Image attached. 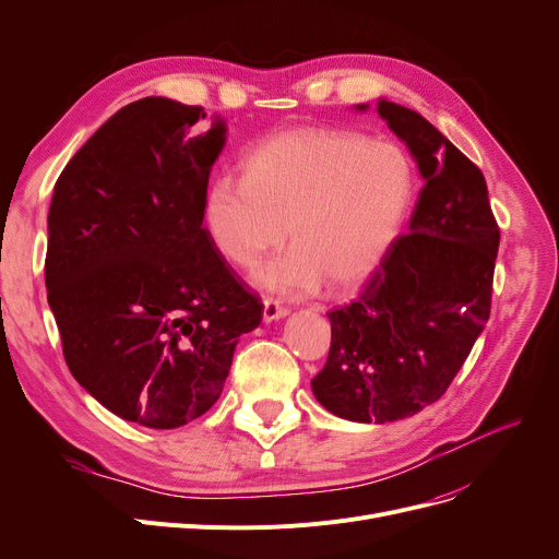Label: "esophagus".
<instances>
[{
	"label": "esophagus",
	"instance_id": "esophagus-1",
	"mask_svg": "<svg viewBox=\"0 0 559 559\" xmlns=\"http://www.w3.org/2000/svg\"><path fill=\"white\" fill-rule=\"evenodd\" d=\"M289 310L285 308V306H281L276 299H264L262 301V319L267 321H276V319H281V317H285Z\"/></svg>",
	"mask_w": 559,
	"mask_h": 559
}]
</instances>
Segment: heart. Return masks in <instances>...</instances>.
<instances>
[{"mask_svg": "<svg viewBox=\"0 0 559 559\" xmlns=\"http://www.w3.org/2000/svg\"><path fill=\"white\" fill-rule=\"evenodd\" d=\"M415 192V167L390 140L348 129L301 127L260 142L242 176L205 188L201 213L213 247L251 270L270 249L295 245L255 272L281 295H306L326 278H365L394 242Z\"/></svg>", "mask_w": 559, "mask_h": 559, "instance_id": "heart-1", "label": "heart"}]
</instances>
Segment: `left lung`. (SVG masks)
Segmentation results:
<instances>
[{
    "label": "left lung",
    "mask_w": 559,
    "mask_h": 559,
    "mask_svg": "<svg viewBox=\"0 0 559 559\" xmlns=\"http://www.w3.org/2000/svg\"><path fill=\"white\" fill-rule=\"evenodd\" d=\"M378 115L415 156L424 188L360 297L329 312L331 350L312 378L329 413L360 424L442 399L489 319L501 242L483 171L419 112L380 99Z\"/></svg>",
    "instance_id": "8db88e82"
}]
</instances>
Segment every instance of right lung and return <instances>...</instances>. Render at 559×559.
Wrapping results in <instances>:
<instances>
[{
	"instance_id": "right-lung-1",
	"label": "right lung",
	"mask_w": 559,
	"mask_h": 559,
	"mask_svg": "<svg viewBox=\"0 0 559 559\" xmlns=\"http://www.w3.org/2000/svg\"><path fill=\"white\" fill-rule=\"evenodd\" d=\"M201 106L144 97L72 156L47 215L45 285L76 383L112 415L179 428L219 399L262 319L203 228L226 142Z\"/></svg>"
}]
</instances>
